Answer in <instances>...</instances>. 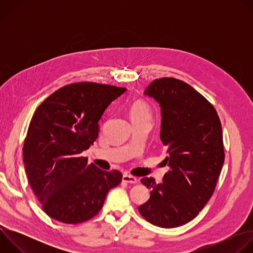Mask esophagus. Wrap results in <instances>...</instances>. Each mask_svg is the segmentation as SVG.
I'll return each instance as SVG.
<instances>
[{
  "instance_id": "esophagus-1",
  "label": "esophagus",
  "mask_w": 253,
  "mask_h": 253,
  "mask_svg": "<svg viewBox=\"0 0 253 253\" xmlns=\"http://www.w3.org/2000/svg\"><path fill=\"white\" fill-rule=\"evenodd\" d=\"M123 181L124 182H127V183H137L138 180L136 177L132 176V175H128V174H125L123 176Z\"/></svg>"
}]
</instances>
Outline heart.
<instances>
[{
    "mask_svg": "<svg viewBox=\"0 0 253 253\" xmlns=\"http://www.w3.org/2000/svg\"><path fill=\"white\" fill-rule=\"evenodd\" d=\"M131 119H151V110L149 105L142 100H135L130 105Z\"/></svg>",
    "mask_w": 253,
    "mask_h": 253,
    "instance_id": "b5f03b06",
    "label": "heart"
}]
</instances>
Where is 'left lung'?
Returning a JSON list of instances; mask_svg holds the SVG:
<instances>
[{
    "mask_svg": "<svg viewBox=\"0 0 253 253\" xmlns=\"http://www.w3.org/2000/svg\"><path fill=\"white\" fill-rule=\"evenodd\" d=\"M144 94L160 104L170 170L161 184L141 179L151 196L138 210L156 226L178 227L195 218L215 190L225 157L221 122L213 105L181 80L155 79Z\"/></svg>",
    "mask_w": 253,
    "mask_h": 253,
    "instance_id": "8db88e82",
    "label": "left lung"
}]
</instances>
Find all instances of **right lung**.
Here are the masks:
<instances>
[{
  "label": "right lung",
  "instance_id": "1",
  "mask_svg": "<svg viewBox=\"0 0 253 253\" xmlns=\"http://www.w3.org/2000/svg\"><path fill=\"white\" fill-rule=\"evenodd\" d=\"M126 88L94 82L66 85L35 111L23 157L32 190L51 218L85 222L102 209L106 195L121 183L118 170L104 171L81 153L98 137L99 120Z\"/></svg>",
  "mask_w": 253,
  "mask_h": 253
}]
</instances>
